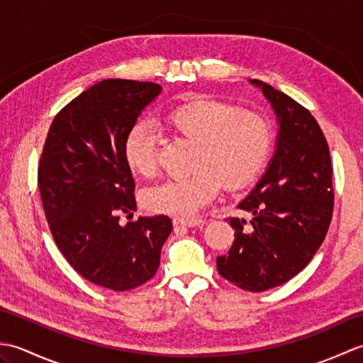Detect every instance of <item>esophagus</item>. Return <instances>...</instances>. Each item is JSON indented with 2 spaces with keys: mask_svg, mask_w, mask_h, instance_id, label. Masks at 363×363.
<instances>
[{
  "mask_svg": "<svg viewBox=\"0 0 363 363\" xmlns=\"http://www.w3.org/2000/svg\"><path fill=\"white\" fill-rule=\"evenodd\" d=\"M173 225H174V228L177 229V228H195V226H203L204 225V220H201V218H174L173 220Z\"/></svg>",
  "mask_w": 363,
  "mask_h": 363,
  "instance_id": "obj_1",
  "label": "esophagus"
}]
</instances>
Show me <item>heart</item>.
<instances>
[{
	"label": "heart",
	"mask_w": 363,
	"mask_h": 363,
	"mask_svg": "<svg viewBox=\"0 0 363 363\" xmlns=\"http://www.w3.org/2000/svg\"><path fill=\"white\" fill-rule=\"evenodd\" d=\"M173 135L195 145L190 168L194 173L145 191L151 211L189 217L226 190L246 187L265 168L273 148V129L260 113L237 109L218 99L199 96L173 107L164 120ZM157 137L146 123H137L125 140V159L138 176L159 172Z\"/></svg>",
	"instance_id": "heart-1"
}]
</instances>
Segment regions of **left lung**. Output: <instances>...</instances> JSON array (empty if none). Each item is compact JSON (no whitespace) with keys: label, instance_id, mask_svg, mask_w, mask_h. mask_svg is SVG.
Segmentation results:
<instances>
[{"label":"left lung","instance_id":"8db88e82","mask_svg":"<svg viewBox=\"0 0 363 363\" xmlns=\"http://www.w3.org/2000/svg\"><path fill=\"white\" fill-rule=\"evenodd\" d=\"M279 123L276 152L265 174L230 218L235 240L217 257L221 277L248 291H264L295 277L321 246L334 211L333 164L326 137L306 107L252 79Z\"/></svg>","mask_w":363,"mask_h":363}]
</instances>
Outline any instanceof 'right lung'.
Instances as JSON below:
<instances>
[{"mask_svg":"<svg viewBox=\"0 0 363 363\" xmlns=\"http://www.w3.org/2000/svg\"><path fill=\"white\" fill-rule=\"evenodd\" d=\"M160 86L129 79L95 84L56 117L37 182L51 235L84 279L115 291L148 282L173 230L167 215L133 218L135 182L125 140Z\"/></svg>","mask_w":363,"mask_h":363,"instance_id":"1","label":"right lung"}]
</instances>
